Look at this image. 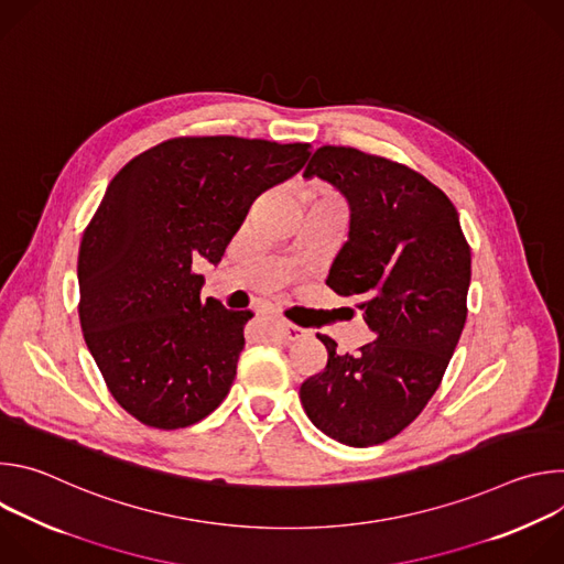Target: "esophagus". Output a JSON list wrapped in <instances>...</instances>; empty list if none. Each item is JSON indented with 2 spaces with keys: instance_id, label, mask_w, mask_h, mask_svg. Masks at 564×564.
<instances>
[{
  "instance_id": "obj_1",
  "label": "esophagus",
  "mask_w": 564,
  "mask_h": 564,
  "mask_svg": "<svg viewBox=\"0 0 564 564\" xmlns=\"http://www.w3.org/2000/svg\"><path fill=\"white\" fill-rule=\"evenodd\" d=\"M279 333H281V337L285 339V341H301V339H305V337H310V330H305V328H299V326H294V324H279Z\"/></svg>"
}]
</instances>
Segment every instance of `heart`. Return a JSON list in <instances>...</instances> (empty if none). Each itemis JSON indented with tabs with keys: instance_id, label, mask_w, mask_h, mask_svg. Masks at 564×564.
<instances>
[{
	"instance_id": "heart-1",
	"label": "heart",
	"mask_w": 564,
	"mask_h": 564,
	"mask_svg": "<svg viewBox=\"0 0 564 564\" xmlns=\"http://www.w3.org/2000/svg\"><path fill=\"white\" fill-rule=\"evenodd\" d=\"M314 198H326V200H335L333 196H328V194H314Z\"/></svg>"
}]
</instances>
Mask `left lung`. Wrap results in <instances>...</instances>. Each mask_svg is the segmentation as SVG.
Instances as JSON below:
<instances>
[{
  "mask_svg": "<svg viewBox=\"0 0 564 564\" xmlns=\"http://www.w3.org/2000/svg\"><path fill=\"white\" fill-rule=\"evenodd\" d=\"M321 178L348 203V240L328 285L359 296L375 341L339 355L301 383L310 422L348 446L404 431L435 394L466 321L470 250L448 196L417 172L352 147H321L303 178Z\"/></svg>",
  "mask_w": 564,
  "mask_h": 564,
  "instance_id": "1",
  "label": "left lung"
}]
</instances>
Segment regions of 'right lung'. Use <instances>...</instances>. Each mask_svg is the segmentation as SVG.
Masks as SVG:
<instances>
[{
	"label": "right lung",
	"mask_w": 564,
	"mask_h": 564,
	"mask_svg": "<svg viewBox=\"0 0 564 564\" xmlns=\"http://www.w3.org/2000/svg\"><path fill=\"white\" fill-rule=\"evenodd\" d=\"M310 153L305 142L174 138L109 183L79 243V326L111 394L142 424L185 429L227 397L252 312L203 301L192 263H220L252 203Z\"/></svg>",
	"instance_id": "right-lung-1"
}]
</instances>
